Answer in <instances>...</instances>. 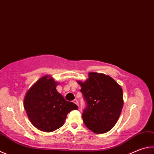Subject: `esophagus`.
<instances>
[{
    "mask_svg": "<svg viewBox=\"0 0 154 154\" xmlns=\"http://www.w3.org/2000/svg\"><path fill=\"white\" fill-rule=\"evenodd\" d=\"M73 102L75 103V104H77V106H79V103H78V101H77V100H76V99H75V100H73Z\"/></svg>",
    "mask_w": 154,
    "mask_h": 154,
    "instance_id": "esophagus-1",
    "label": "esophagus"
}]
</instances>
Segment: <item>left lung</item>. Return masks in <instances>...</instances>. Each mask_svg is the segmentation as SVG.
Here are the masks:
<instances>
[{
    "label": "left lung",
    "mask_w": 154,
    "mask_h": 154,
    "mask_svg": "<svg viewBox=\"0 0 154 154\" xmlns=\"http://www.w3.org/2000/svg\"><path fill=\"white\" fill-rule=\"evenodd\" d=\"M82 87L87 106L82 114L83 121L89 130L105 133L118 121L123 107V94L121 85L108 75L91 72Z\"/></svg>",
    "instance_id": "1"
}]
</instances>
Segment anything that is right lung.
Instances as JSON below:
<instances>
[{
  "label": "right lung",
  "instance_id": "1",
  "mask_svg": "<svg viewBox=\"0 0 154 154\" xmlns=\"http://www.w3.org/2000/svg\"><path fill=\"white\" fill-rule=\"evenodd\" d=\"M53 78L46 75L39 79L27 91L23 106L32 125L44 132L62 127L67 114L77 110V106L66 101L57 91Z\"/></svg>",
  "mask_w": 154,
  "mask_h": 154
}]
</instances>
